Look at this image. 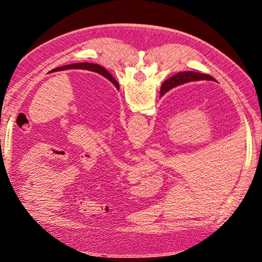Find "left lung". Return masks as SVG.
Instances as JSON below:
<instances>
[{
  "mask_svg": "<svg viewBox=\"0 0 262 262\" xmlns=\"http://www.w3.org/2000/svg\"><path fill=\"white\" fill-rule=\"evenodd\" d=\"M72 69H80V70H87V71H92V72H96L102 76H105L106 78L112 82L117 89L119 90V83L115 80L113 77V75L110 74L107 70H105L102 67L98 66V64H94V63H86V62H82V63H74V64H69V66H64V67H60L57 69H53L52 71H50L49 73H53L57 72V71H64V70H72Z\"/></svg>",
  "mask_w": 262,
  "mask_h": 262,
  "instance_id": "left-lung-1",
  "label": "left lung"
}]
</instances>
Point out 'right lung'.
Returning a JSON list of instances; mask_svg holds the SVG:
<instances>
[{"instance_id":"1","label":"right lung","mask_w":262,"mask_h":262,"mask_svg":"<svg viewBox=\"0 0 262 262\" xmlns=\"http://www.w3.org/2000/svg\"><path fill=\"white\" fill-rule=\"evenodd\" d=\"M214 81V77L208 75V74H203V73H198V72H191V71H188V72H180L176 75H173L169 77L167 81H165L162 84L161 87V96L165 95L169 90L173 89V87L179 86L181 84H185L188 82H193V81Z\"/></svg>"}]
</instances>
